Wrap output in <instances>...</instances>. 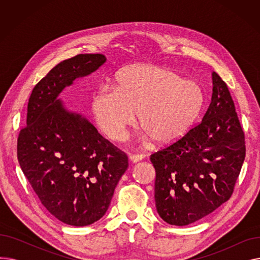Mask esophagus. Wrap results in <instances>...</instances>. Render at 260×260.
Listing matches in <instances>:
<instances>
[{
	"label": "esophagus",
	"mask_w": 260,
	"mask_h": 260,
	"mask_svg": "<svg viewBox=\"0 0 260 260\" xmlns=\"http://www.w3.org/2000/svg\"><path fill=\"white\" fill-rule=\"evenodd\" d=\"M143 158H144L143 155H131L129 156V161L132 163H137V162L141 161Z\"/></svg>",
	"instance_id": "1"
}]
</instances>
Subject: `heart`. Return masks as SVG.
<instances>
[{
	"instance_id": "1",
	"label": "heart",
	"mask_w": 260,
	"mask_h": 260,
	"mask_svg": "<svg viewBox=\"0 0 260 260\" xmlns=\"http://www.w3.org/2000/svg\"><path fill=\"white\" fill-rule=\"evenodd\" d=\"M206 101L200 83L171 68L135 64L115 77V87L102 86L91 99V114L113 141L124 137L138 114L140 126L161 146L181 140L198 120Z\"/></svg>"
}]
</instances>
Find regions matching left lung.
Listing matches in <instances>:
<instances>
[{"mask_svg": "<svg viewBox=\"0 0 260 260\" xmlns=\"http://www.w3.org/2000/svg\"><path fill=\"white\" fill-rule=\"evenodd\" d=\"M212 80V100L200 124L151 155L156 209L172 225L193 223L228 201L244 161V134L234 102L215 72Z\"/></svg>", "mask_w": 260, "mask_h": 260, "instance_id": "left-lung-1", "label": "left lung"}]
</instances>
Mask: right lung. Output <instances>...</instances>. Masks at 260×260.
Listing matches in <instances>:
<instances>
[{
  "mask_svg": "<svg viewBox=\"0 0 260 260\" xmlns=\"http://www.w3.org/2000/svg\"><path fill=\"white\" fill-rule=\"evenodd\" d=\"M105 62L103 54L85 53L54 66L32 89L27 126L18 138L20 167L39 199L57 219L74 226L104 216L128 167L124 153L59 98L76 79Z\"/></svg>",
  "mask_w": 260,
  "mask_h": 260,
  "instance_id": "obj_1",
  "label": "right lung"
}]
</instances>
